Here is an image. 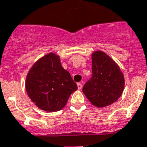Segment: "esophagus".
<instances>
[{
  "label": "esophagus",
  "mask_w": 147,
  "mask_h": 147,
  "mask_svg": "<svg viewBox=\"0 0 147 147\" xmlns=\"http://www.w3.org/2000/svg\"><path fill=\"white\" fill-rule=\"evenodd\" d=\"M77 86H78V90H82V84H81V83H78Z\"/></svg>",
  "instance_id": "34e87169"
}]
</instances>
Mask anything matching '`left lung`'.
Masks as SVG:
<instances>
[{
	"label": "left lung",
	"mask_w": 147,
	"mask_h": 147,
	"mask_svg": "<svg viewBox=\"0 0 147 147\" xmlns=\"http://www.w3.org/2000/svg\"><path fill=\"white\" fill-rule=\"evenodd\" d=\"M125 78L119 65L102 51L92 54V76L83 87V93L94 106L105 107L120 97Z\"/></svg>",
	"instance_id": "1"
}]
</instances>
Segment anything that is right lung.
I'll list each match as a JSON object with an SVG mask.
<instances>
[{
	"label": "right lung",
	"mask_w": 147,
	"mask_h": 147,
	"mask_svg": "<svg viewBox=\"0 0 147 147\" xmlns=\"http://www.w3.org/2000/svg\"><path fill=\"white\" fill-rule=\"evenodd\" d=\"M77 88L69 72L63 69L59 56L55 53L47 54L38 60L26 77L28 96L38 108L47 112L63 109Z\"/></svg>",
	"instance_id": "obj_1"
}]
</instances>
